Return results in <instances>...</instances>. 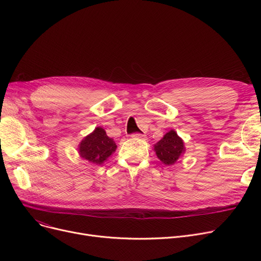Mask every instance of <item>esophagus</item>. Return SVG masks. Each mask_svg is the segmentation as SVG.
Returning a JSON list of instances; mask_svg holds the SVG:
<instances>
[{"instance_id": "1", "label": "esophagus", "mask_w": 261, "mask_h": 261, "mask_svg": "<svg viewBox=\"0 0 261 261\" xmlns=\"http://www.w3.org/2000/svg\"><path fill=\"white\" fill-rule=\"evenodd\" d=\"M133 139H141V140H145L146 139V135L142 134V133H133L132 135Z\"/></svg>"}]
</instances>
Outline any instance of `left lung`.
Masks as SVG:
<instances>
[{
	"label": "left lung",
	"mask_w": 261,
	"mask_h": 261,
	"mask_svg": "<svg viewBox=\"0 0 261 261\" xmlns=\"http://www.w3.org/2000/svg\"><path fill=\"white\" fill-rule=\"evenodd\" d=\"M153 150L164 165L172 166L183 156L186 148L184 141L177 133L174 130H170L153 145Z\"/></svg>",
	"instance_id": "8db88e82"
}]
</instances>
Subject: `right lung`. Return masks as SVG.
<instances>
[{
    "mask_svg": "<svg viewBox=\"0 0 261 261\" xmlns=\"http://www.w3.org/2000/svg\"><path fill=\"white\" fill-rule=\"evenodd\" d=\"M116 148L114 140L109 138L105 129L96 127L93 132L82 139L78 145V153L84 160L101 165L115 152Z\"/></svg>",
    "mask_w": 261,
    "mask_h": 261,
    "instance_id": "1",
    "label": "right lung"
}]
</instances>
